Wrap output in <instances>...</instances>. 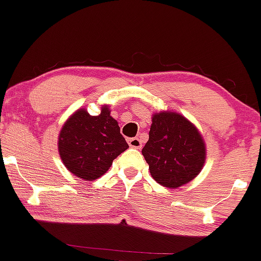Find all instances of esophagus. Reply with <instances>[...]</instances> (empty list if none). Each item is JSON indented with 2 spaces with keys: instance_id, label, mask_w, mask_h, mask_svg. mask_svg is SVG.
<instances>
[{
  "instance_id": "esophagus-1",
  "label": "esophagus",
  "mask_w": 261,
  "mask_h": 261,
  "mask_svg": "<svg viewBox=\"0 0 261 261\" xmlns=\"http://www.w3.org/2000/svg\"><path fill=\"white\" fill-rule=\"evenodd\" d=\"M128 145L131 147H135V149H141L143 147V143L139 138H133V139H128Z\"/></svg>"
}]
</instances>
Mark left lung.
<instances>
[{"mask_svg":"<svg viewBox=\"0 0 261 261\" xmlns=\"http://www.w3.org/2000/svg\"><path fill=\"white\" fill-rule=\"evenodd\" d=\"M151 177L167 188L193 180L206 163V143L194 123L174 111L151 116L149 140L143 147Z\"/></svg>","mask_w":261,"mask_h":261,"instance_id":"obj_1","label":"left lung"}]
</instances>
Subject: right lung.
Returning <instances> with one entry per match:
<instances>
[{"label":"right lung","instance_id":"right-lung-1","mask_svg":"<svg viewBox=\"0 0 261 261\" xmlns=\"http://www.w3.org/2000/svg\"><path fill=\"white\" fill-rule=\"evenodd\" d=\"M127 147L109 105H102L98 116L78 109L68 117L58 136V151L63 164L84 180L102 177Z\"/></svg>","mask_w":261,"mask_h":261}]
</instances>
